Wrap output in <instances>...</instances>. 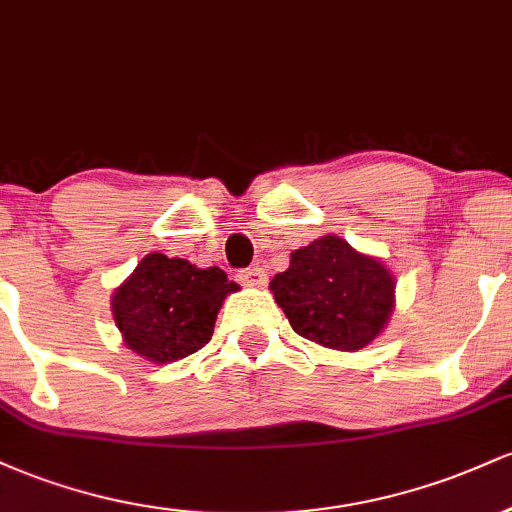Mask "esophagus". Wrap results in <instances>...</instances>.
<instances>
[{
  "label": "esophagus",
  "instance_id": "34e87169",
  "mask_svg": "<svg viewBox=\"0 0 512 512\" xmlns=\"http://www.w3.org/2000/svg\"><path fill=\"white\" fill-rule=\"evenodd\" d=\"M238 279H240V284H245V286H257V289H260V286H267V272H264L262 267L243 269V272L238 274Z\"/></svg>",
  "mask_w": 512,
  "mask_h": 512
}]
</instances>
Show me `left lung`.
Instances as JSON below:
<instances>
[{
  "mask_svg": "<svg viewBox=\"0 0 512 512\" xmlns=\"http://www.w3.org/2000/svg\"><path fill=\"white\" fill-rule=\"evenodd\" d=\"M269 289L293 332L337 351L368 346L395 310L390 269L339 236L293 250L289 269L276 274Z\"/></svg>",
  "mask_w": 512,
  "mask_h": 512,
  "instance_id": "left-lung-1",
  "label": "left lung"
}]
</instances>
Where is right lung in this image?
I'll use <instances>...</instances> for the list:
<instances>
[{"mask_svg": "<svg viewBox=\"0 0 512 512\" xmlns=\"http://www.w3.org/2000/svg\"><path fill=\"white\" fill-rule=\"evenodd\" d=\"M238 289L219 267L151 252L115 289L113 320L127 349L163 366L209 342L223 298Z\"/></svg>", "mask_w": 512, "mask_h": 512, "instance_id": "obj_1", "label": "right lung"}]
</instances>
